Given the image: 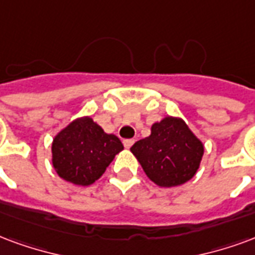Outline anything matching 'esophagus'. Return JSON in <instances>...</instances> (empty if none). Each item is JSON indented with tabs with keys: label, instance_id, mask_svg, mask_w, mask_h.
<instances>
[{
	"label": "esophagus",
	"instance_id": "obj_1",
	"mask_svg": "<svg viewBox=\"0 0 255 255\" xmlns=\"http://www.w3.org/2000/svg\"><path fill=\"white\" fill-rule=\"evenodd\" d=\"M133 142H135L133 139H124V140H123V144H124L126 148H129V147L133 144Z\"/></svg>",
	"mask_w": 255,
	"mask_h": 255
}]
</instances>
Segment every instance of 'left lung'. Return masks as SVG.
Here are the masks:
<instances>
[{
  "mask_svg": "<svg viewBox=\"0 0 255 255\" xmlns=\"http://www.w3.org/2000/svg\"><path fill=\"white\" fill-rule=\"evenodd\" d=\"M131 152L154 184L173 188L195 177L204 144L182 119L166 116L152 124L150 136L137 140Z\"/></svg>",
  "mask_w": 255,
  "mask_h": 255,
  "instance_id": "1",
  "label": "left lung"
}]
</instances>
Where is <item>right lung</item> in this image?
<instances>
[{
    "mask_svg": "<svg viewBox=\"0 0 255 255\" xmlns=\"http://www.w3.org/2000/svg\"><path fill=\"white\" fill-rule=\"evenodd\" d=\"M123 148L116 135L105 132L89 116H82L56 133L51 161L60 178L74 185L89 186L105 173Z\"/></svg>",
    "mask_w": 255,
    "mask_h": 255,
    "instance_id": "obj_1",
    "label": "right lung"
}]
</instances>
